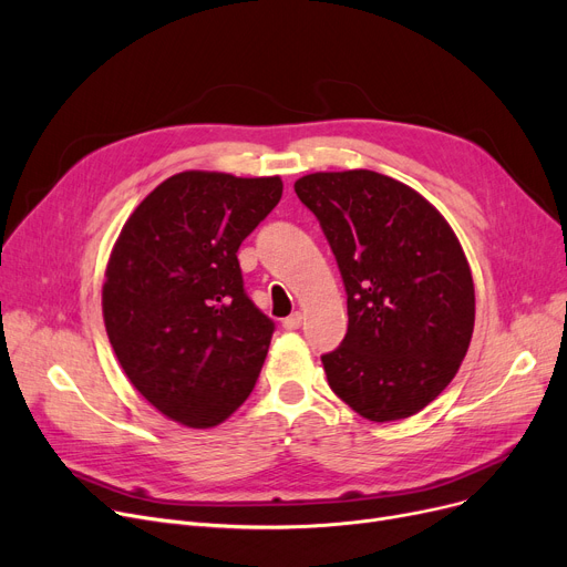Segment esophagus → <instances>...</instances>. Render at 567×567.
Returning a JSON list of instances; mask_svg holds the SVG:
<instances>
[{
    "mask_svg": "<svg viewBox=\"0 0 567 567\" xmlns=\"http://www.w3.org/2000/svg\"><path fill=\"white\" fill-rule=\"evenodd\" d=\"M303 321V315L301 312H291L287 319H282V329L285 331H296Z\"/></svg>",
    "mask_w": 567,
    "mask_h": 567,
    "instance_id": "obj_1",
    "label": "esophagus"
}]
</instances>
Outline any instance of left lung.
<instances>
[{
  "label": "left lung",
  "mask_w": 567,
  "mask_h": 567,
  "mask_svg": "<svg viewBox=\"0 0 567 567\" xmlns=\"http://www.w3.org/2000/svg\"><path fill=\"white\" fill-rule=\"evenodd\" d=\"M293 190L347 289V336L321 355L333 393L372 423L423 411L473 336V278L453 227L421 193L372 169L306 174Z\"/></svg>",
  "instance_id": "1"
}]
</instances>
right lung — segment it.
<instances>
[{"mask_svg":"<svg viewBox=\"0 0 567 567\" xmlns=\"http://www.w3.org/2000/svg\"><path fill=\"white\" fill-rule=\"evenodd\" d=\"M280 197V176L178 172L137 204L110 252V344L135 391L178 425L216 427L255 389L274 321L246 296L236 252Z\"/></svg>","mask_w":567,"mask_h":567,"instance_id":"add662e5","label":"right lung"}]
</instances>
